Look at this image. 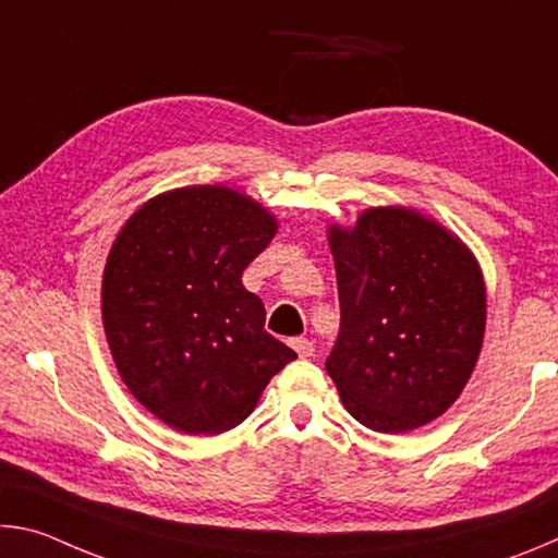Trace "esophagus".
Masks as SVG:
<instances>
[{
    "label": "esophagus",
    "instance_id": "obj_1",
    "mask_svg": "<svg viewBox=\"0 0 558 558\" xmlns=\"http://www.w3.org/2000/svg\"><path fill=\"white\" fill-rule=\"evenodd\" d=\"M290 347L295 349L298 352V356H313V352H315V342L313 339H307V337H295V339H290Z\"/></svg>",
    "mask_w": 558,
    "mask_h": 558
}]
</instances>
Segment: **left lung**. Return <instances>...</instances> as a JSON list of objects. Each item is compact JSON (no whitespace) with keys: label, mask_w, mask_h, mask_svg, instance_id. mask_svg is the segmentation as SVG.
Listing matches in <instances>:
<instances>
[{"label":"left lung","mask_w":558,"mask_h":558,"mask_svg":"<svg viewBox=\"0 0 558 558\" xmlns=\"http://www.w3.org/2000/svg\"><path fill=\"white\" fill-rule=\"evenodd\" d=\"M339 337L327 356L344 409L376 433L446 413L485 337L483 272L468 245L405 206H376L329 229Z\"/></svg>","instance_id":"obj_1"}]
</instances>
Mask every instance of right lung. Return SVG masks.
Masks as SVG:
<instances>
[{"mask_svg": "<svg viewBox=\"0 0 558 558\" xmlns=\"http://www.w3.org/2000/svg\"><path fill=\"white\" fill-rule=\"evenodd\" d=\"M276 231L272 214L229 186L172 189L120 229L102 270V327L130 393L167 426H239L298 359L241 282Z\"/></svg>", "mask_w": 558, "mask_h": 558, "instance_id": "add662e5", "label": "right lung"}]
</instances>
